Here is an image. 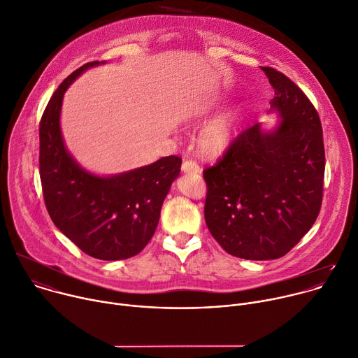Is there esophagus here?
Wrapping results in <instances>:
<instances>
[{"instance_id":"esophagus-1","label":"esophagus","mask_w":358,"mask_h":358,"mask_svg":"<svg viewBox=\"0 0 358 358\" xmlns=\"http://www.w3.org/2000/svg\"><path fill=\"white\" fill-rule=\"evenodd\" d=\"M182 171L184 173H191V174H198V173H201V167L194 160H185L182 163Z\"/></svg>"}]
</instances>
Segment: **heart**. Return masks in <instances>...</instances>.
<instances>
[{"instance_id": "obj_1", "label": "heart", "mask_w": 358, "mask_h": 358, "mask_svg": "<svg viewBox=\"0 0 358 358\" xmlns=\"http://www.w3.org/2000/svg\"><path fill=\"white\" fill-rule=\"evenodd\" d=\"M215 108V102L206 103L202 109L205 112ZM241 125V116L234 113H227L216 117L212 121L199 136V148L206 156L220 155L233 141Z\"/></svg>"}]
</instances>
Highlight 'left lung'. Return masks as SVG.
<instances>
[{"label": "left lung", "instance_id": "obj_1", "mask_svg": "<svg viewBox=\"0 0 358 358\" xmlns=\"http://www.w3.org/2000/svg\"><path fill=\"white\" fill-rule=\"evenodd\" d=\"M281 115L273 132L245 129L210 167L205 222L220 248L246 260L285 256L315 223L323 198L324 146L313 103L285 74L262 67Z\"/></svg>", "mask_w": 358, "mask_h": 358}]
</instances>
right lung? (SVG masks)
<instances>
[{"label":"right lung","instance_id":"obj_1","mask_svg":"<svg viewBox=\"0 0 358 358\" xmlns=\"http://www.w3.org/2000/svg\"><path fill=\"white\" fill-rule=\"evenodd\" d=\"M96 64L73 71L49 99L39 125V173L45 205L57 229L83 253L112 262L136 256L150 242L182 160L167 156L124 174L98 177L71 159L60 132L63 95Z\"/></svg>","mask_w":358,"mask_h":358}]
</instances>
